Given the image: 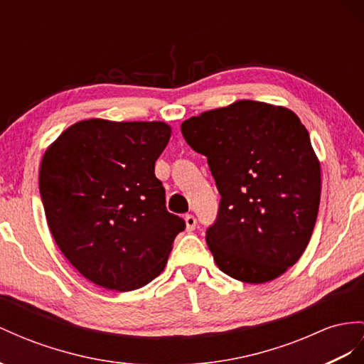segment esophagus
<instances>
[{
	"instance_id": "1",
	"label": "esophagus",
	"mask_w": 364,
	"mask_h": 364,
	"mask_svg": "<svg viewBox=\"0 0 364 364\" xmlns=\"http://www.w3.org/2000/svg\"><path fill=\"white\" fill-rule=\"evenodd\" d=\"M184 220H186V228H188V230H193L195 228H197V218H195L192 213L186 215Z\"/></svg>"
}]
</instances>
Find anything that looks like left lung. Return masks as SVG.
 Returning <instances> with one entry per match:
<instances>
[{"mask_svg": "<svg viewBox=\"0 0 364 364\" xmlns=\"http://www.w3.org/2000/svg\"><path fill=\"white\" fill-rule=\"evenodd\" d=\"M181 134L208 156L221 195L206 234L220 271L250 284L283 275L309 245L321 193L320 161L300 118L240 100L186 119Z\"/></svg>", "mask_w": 364, "mask_h": 364, "instance_id": "1", "label": "left lung"}]
</instances>
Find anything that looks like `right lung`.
Instances as JSON below:
<instances>
[{"label":"right lung","instance_id":"1","mask_svg":"<svg viewBox=\"0 0 364 364\" xmlns=\"http://www.w3.org/2000/svg\"><path fill=\"white\" fill-rule=\"evenodd\" d=\"M163 121L90 118L44 152L40 192L55 243L89 282L129 292L160 275L186 223L166 209L155 161Z\"/></svg>","mask_w":364,"mask_h":364}]
</instances>
